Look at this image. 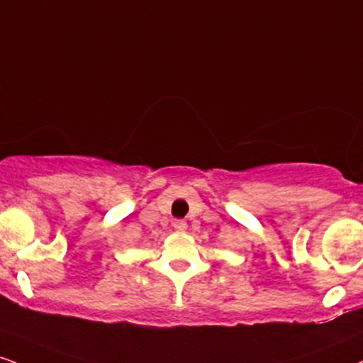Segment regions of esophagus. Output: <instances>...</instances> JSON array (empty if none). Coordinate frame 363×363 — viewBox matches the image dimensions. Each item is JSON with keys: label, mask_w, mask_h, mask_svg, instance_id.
<instances>
[{"label": "esophagus", "mask_w": 363, "mask_h": 363, "mask_svg": "<svg viewBox=\"0 0 363 363\" xmlns=\"http://www.w3.org/2000/svg\"><path fill=\"white\" fill-rule=\"evenodd\" d=\"M186 228H187V223H186L184 220H176V221H174V230L179 231V233H184Z\"/></svg>", "instance_id": "esophagus-1"}]
</instances>
